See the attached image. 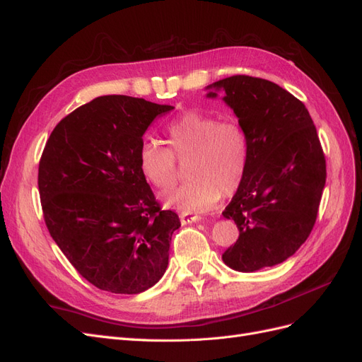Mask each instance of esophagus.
Returning <instances> with one entry per match:
<instances>
[{
  "mask_svg": "<svg viewBox=\"0 0 362 362\" xmlns=\"http://www.w3.org/2000/svg\"><path fill=\"white\" fill-rule=\"evenodd\" d=\"M180 218H181V223H182V225H187V223H192V222H199L202 217L198 216V214L181 213V214H180Z\"/></svg>",
  "mask_w": 362,
  "mask_h": 362,
  "instance_id": "34e87169",
  "label": "esophagus"
}]
</instances>
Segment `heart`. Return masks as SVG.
I'll return each mask as SVG.
<instances>
[{"instance_id":"obj_1","label":"heart","mask_w":362,"mask_h":362,"mask_svg":"<svg viewBox=\"0 0 362 362\" xmlns=\"http://www.w3.org/2000/svg\"><path fill=\"white\" fill-rule=\"evenodd\" d=\"M166 134L170 149L157 140H145L139 148V168L160 192L178 180V163L189 160L187 177L166 202L182 213L211 208L223 194H233L242 184L249 141L245 129L233 119L190 110L170 120Z\"/></svg>"}]
</instances>
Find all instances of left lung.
Here are the masks:
<instances>
[{"mask_svg": "<svg viewBox=\"0 0 362 362\" xmlns=\"http://www.w3.org/2000/svg\"><path fill=\"white\" fill-rule=\"evenodd\" d=\"M206 89L225 92L249 141L245 178L222 213L240 234L222 259L246 273L281 264L311 234L326 182L313 119L302 101L264 78L233 75Z\"/></svg>", "mask_w": 362, "mask_h": 362, "instance_id": "left-lung-1", "label": "left lung"}]
</instances>
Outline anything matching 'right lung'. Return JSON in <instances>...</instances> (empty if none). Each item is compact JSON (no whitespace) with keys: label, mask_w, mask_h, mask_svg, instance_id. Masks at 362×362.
<instances>
[{"label":"right lung","mask_w":362,"mask_h":362,"mask_svg":"<svg viewBox=\"0 0 362 362\" xmlns=\"http://www.w3.org/2000/svg\"><path fill=\"white\" fill-rule=\"evenodd\" d=\"M173 110L141 98H95L63 117L39 161L43 218L54 242L92 286L139 294L169 264L175 211L161 210L139 168L157 116Z\"/></svg>","instance_id":"add662e5"}]
</instances>
